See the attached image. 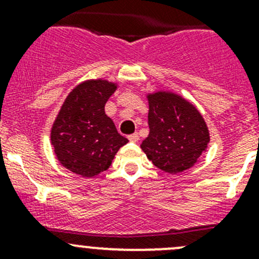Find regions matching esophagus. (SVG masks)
Instances as JSON below:
<instances>
[{
	"mask_svg": "<svg viewBox=\"0 0 259 259\" xmlns=\"http://www.w3.org/2000/svg\"><path fill=\"white\" fill-rule=\"evenodd\" d=\"M127 139H129L132 143H137L138 140H139V135H138L137 133H134V134H130L129 137H127Z\"/></svg>",
	"mask_w": 259,
	"mask_h": 259,
	"instance_id": "esophagus-1",
	"label": "esophagus"
}]
</instances>
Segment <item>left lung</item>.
<instances>
[{
    "mask_svg": "<svg viewBox=\"0 0 259 259\" xmlns=\"http://www.w3.org/2000/svg\"><path fill=\"white\" fill-rule=\"evenodd\" d=\"M148 138L142 149L163 171L177 174L192 168L209 143L204 119L193 104L177 94H149Z\"/></svg>",
    "mask_w": 259,
    "mask_h": 259,
    "instance_id": "left-lung-1",
    "label": "left lung"
}]
</instances>
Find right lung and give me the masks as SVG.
I'll return each mask as SVG.
<instances>
[{"label":"right lung","mask_w":259,"mask_h":259,"mask_svg":"<svg viewBox=\"0 0 259 259\" xmlns=\"http://www.w3.org/2000/svg\"><path fill=\"white\" fill-rule=\"evenodd\" d=\"M116 83L98 79L77 85L67 95L51 129V144L62 166L93 178L111 165L115 154L129 140L117 133L105 114Z\"/></svg>","instance_id":"right-lung-1"}]
</instances>
